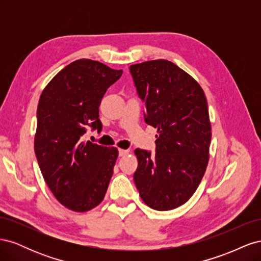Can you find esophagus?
<instances>
[{
  "instance_id": "esophagus-1",
  "label": "esophagus",
  "mask_w": 261,
  "mask_h": 261,
  "mask_svg": "<svg viewBox=\"0 0 261 261\" xmlns=\"http://www.w3.org/2000/svg\"><path fill=\"white\" fill-rule=\"evenodd\" d=\"M129 153V150L128 149H120L118 150V155L120 156H124L126 154Z\"/></svg>"
}]
</instances>
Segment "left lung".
Instances as JSON below:
<instances>
[{"mask_svg": "<svg viewBox=\"0 0 261 261\" xmlns=\"http://www.w3.org/2000/svg\"><path fill=\"white\" fill-rule=\"evenodd\" d=\"M146 107L147 124L158 129L155 154L137 148L134 181L141 199L159 211L175 209L194 195L209 161L211 123L200 85L168 60L129 66Z\"/></svg>", "mask_w": 261, "mask_h": 261, "instance_id": "8db88e82", "label": "left lung"}]
</instances>
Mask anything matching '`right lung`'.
<instances>
[{"label":"right lung","instance_id":"1","mask_svg":"<svg viewBox=\"0 0 261 261\" xmlns=\"http://www.w3.org/2000/svg\"><path fill=\"white\" fill-rule=\"evenodd\" d=\"M123 70L98 61H74L45 86L37 109L35 152L46 185L63 206L86 212L103 200L118 156L115 147L84 141L101 130L99 107Z\"/></svg>","mask_w":261,"mask_h":261}]
</instances>
